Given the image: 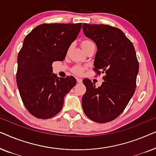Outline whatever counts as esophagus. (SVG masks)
<instances>
[{
  "label": "esophagus",
  "mask_w": 156,
  "mask_h": 156,
  "mask_svg": "<svg viewBox=\"0 0 156 156\" xmlns=\"http://www.w3.org/2000/svg\"><path fill=\"white\" fill-rule=\"evenodd\" d=\"M76 82H77V83H82V80L81 78H76Z\"/></svg>",
  "instance_id": "1"
}]
</instances>
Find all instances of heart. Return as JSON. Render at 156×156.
<instances>
[{
    "label": "heart",
    "instance_id": "obj_1",
    "mask_svg": "<svg viewBox=\"0 0 156 156\" xmlns=\"http://www.w3.org/2000/svg\"><path fill=\"white\" fill-rule=\"evenodd\" d=\"M93 44H94L93 42H91V40H84V41L82 42V43H81V46H82V49H85V48H88V47H89V46L93 45ZM73 72L76 74H80L82 72V68L81 67H76L74 68Z\"/></svg>",
    "mask_w": 156,
    "mask_h": 156
}]
</instances>
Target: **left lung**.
<instances>
[{"label":"left lung","mask_w":156,"mask_h":156,"mask_svg":"<svg viewBox=\"0 0 156 156\" xmlns=\"http://www.w3.org/2000/svg\"><path fill=\"white\" fill-rule=\"evenodd\" d=\"M83 33L97 47L94 71L105 74L104 82L96 87L89 79L82 99L87 116L97 123H107L123 112L136 90L139 65L135 48L125 34L107 25L83 24Z\"/></svg>","instance_id":"8db88e82"}]
</instances>
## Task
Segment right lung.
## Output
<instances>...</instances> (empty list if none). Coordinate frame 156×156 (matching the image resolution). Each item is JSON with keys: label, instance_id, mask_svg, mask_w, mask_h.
Masks as SVG:
<instances>
[{"label": "right lung", "instance_id": "add662e5", "mask_svg": "<svg viewBox=\"0 0 156 156\" xmlns=\"http://www.w3.org/2000/svg\"><path fill=\"white\" fill-rule=\"evenodd\" d=\"M81 28L82 23L42 24L25 37L18 55L17 86L25 108L36 118L58 114L64 98L76 84L74 76L52 73V65L65 59Z\"/></svg>", "mask_w": 156, "mask_h": 156}]
</instances>
